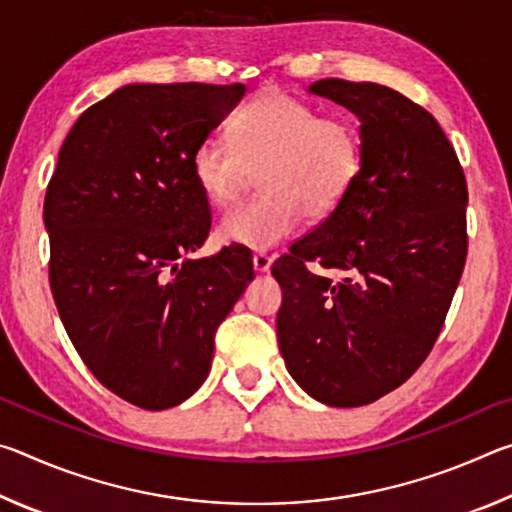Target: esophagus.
I'll use <instances>...</instances> for the list:
<instances>
[{
  "mask_svg": "<svg viewBox=\"0 0 512 512\" xmlns=\"http://www.w3.org/2000/svg\"><path fill=\"white\" fill-rule=\"evenodd\" d=\"M271 264H273L271 255H266V253H255L253 255V268L257 273H266L268 268H271Z\"/></svg>",
  "mask_w": 512,
  "mask_h": 512,
  "instance_id": "obj_1",
  "label": "esophagus"
}]
</instances>
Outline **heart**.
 I'll list each match as a JSON object with an SVG mask.
<instances>
[{
  "label": "heart",
  "mask_w": 512,
  "mask_h": 512,
  "mask_svg": "<svg viewBox=\"0 0 512 512\" xmlns=\"http://www.w3.org/2000/svg\"><path fill=\"white\" fill-rule=\"evenodd\" d=\"M253 169L262 196L223 214L216 232L228 244L268 250L305 214L320 221L343 203L361 171V135L348 117H320L291 94L266 92L232 119L230 140L207 135L192 155L196 185L214 205L237 201Z\"/></svg>",
  "instance_id": "obj_1"
}]
</instances>
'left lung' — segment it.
I'll return each instance as SVG.
<instances>
[{"instance_id": "left-lung-1", "label": "left lung", "mask_w": 512, "mask_h": 512, "mask_svg": "<svg viewBox=\"0 0 512 512\" xmlns=\"http://www.w3.org/2000/svg\"><path fill=\"white\" fill-rule=\"evenodd\" d=\"M307 92L359 119L361 171L273 264L277 343L302 391L352 409L404 384L436 343L465 266L467 185L443 128L404 94L341 79Z\"/></svg>"}]
</instances>
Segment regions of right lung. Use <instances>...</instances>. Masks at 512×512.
<instances>
[{
  "label": "right lung",
  "instance_id": "right-lung-1",
  "mask_svg": "<svg viewBox=\"0 0 512 512\" xmlns=\"http://www.w3.org/2000/svg\"><path fill=\"white\" fill-rule=\"evenodd\" d=\"M246 85L131 83L79 117L45 196L49 282L69 341L103 386L171 409L210 375L214 334L248 282V248L192 259L212 214L192 155Z\"/></svg>",
  "mask_w": 512,
  "mask_h": 512
}]
</instances>
